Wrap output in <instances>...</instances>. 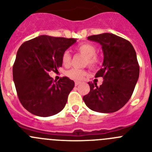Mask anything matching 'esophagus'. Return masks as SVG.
Returning a JSON list of instances; mask_svg holds the SVG:
<instances>
[{"label":"esophagus","instance_id":"1","mask_svg":"<svg viewBox=\"0 0 152 152\" xmlns=\"http://www.w3.org/2000/svg\"><path fill=\"white\" fill-rule=\"evenodd\" d=\"M80 83L79 82V81H75V85L76 86V87H77V85H79V84H80Z\"/></svg>","mask_w":152,"mask_h":152}]
</instances>
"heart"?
I'll list each match as a JSON object with an SVG mask.
<instances>
[{
	"instance_id": "1",
	"label": "heart",
	"mask_w": 152,
	"mask_h": 152,
	"mask_svg": "<svg viewBox=\"0 0 152 152\" xmlns=\"http://www.w3.org/2000/svg\"><path fill=\"white\" fill-rule=\"evenodd\" d=\"M77 52L86 57L85 64H88L91 67L96 66L99 63L100 59L96 56V49L95 45L91 43L85 42V43L80 44L76 48ZM72 61V56L70 54L69 51H65L63 52L61 56V62L64 66H69ZM65 75L70 79L74 80H81L84 79L87 75L86 71L77 68H72L65 72Z\"/></svg>"
}]
</instances>
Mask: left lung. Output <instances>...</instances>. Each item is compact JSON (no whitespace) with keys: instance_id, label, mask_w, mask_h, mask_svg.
Here are the masks:
<instances>
[{"instance_id":"left-lung-1","label":"left lung","mask_w":152,"mask_h":152,"mask_svg":"<svg viewBox=\"0 0 152 152\" xmlns=\"http://www.w3.org/2000/svg\"><path fill=\"white\" fill-rule=\"evenodd\" d=\"M100 43L103 52L102 68L95 77H102L103 84L88 82L90 92L83 97L88 108L110 113L119 110L131 97L139 77L136 52L128 40L112 33L88 36Z\"/></svg>"}]
</instances>
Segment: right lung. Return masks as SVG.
Here are the masks:
<instances>
[{
	"label": "right lung",
	"instance_id": "right-lung-1",
	"mask_svg": "<svg viewBox=\"0 0 152 152\" xmlns=\"http://www.w3.org/2000/svg\"><path fill=\"white\" fill-rule=\"evenodd\" d=\"M76 39L42 35L25 42L17 51L13 78L23 107L36 116L47 117L64 109L74 80L61 77L55 83L49 75L62 66L61 56Z\"/></svg>",
	"mask_w": 152,
	"mask_h": 152
}]
</instances>
